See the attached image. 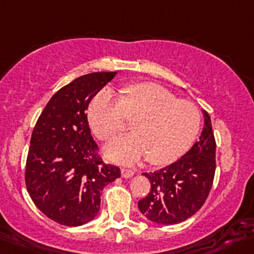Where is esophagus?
<instances>
[{
  "mask_svg": "<svg viewBox=\"0 0 254 254\" xmlns=\"http://www.w3.org/2000/svg\"><path fill=\"white\" fill-rule=\"evenodd\" d=\"M134 174H135L134 170L127 169V168H123L122 169V177L123 178H131Z\"/></svg>",
  "mask_w": 254,
  "mask_h": 254,
  "instance_id": "obj_1",
  "label": "esophagus"
}]
</instances>
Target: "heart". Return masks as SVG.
I'll return each mask as SVG.
<instances>
[{"label": "heart", "instance_id": "b5f03b06", "mask_svg": "<svg viewBox=\"0 0 254 254\" xmlns=\"http://www.w3.org/2000/svg\"><path fill=\"white\" fill-rule=\"evenodd\" d=\"M125 115L135 118V132L114 139L105 149L106 158L118 164H135L146 155L153 164L174 162L190 148L200 129L198 108L155 84L131 85L123 98L106 87L87 111L90 127L101 140L124 127Z\"/></svg>", "mask_w": 254, "mask_h": 254}]
</instances>
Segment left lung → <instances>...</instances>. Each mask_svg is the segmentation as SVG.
<instances>
[{"instance_id": "left-lung-1", "label": "left lung", "mask_w": 254, "mask_h": 254, "mask_svg": "<svg viewBox=\"0 0 254 254\" xmlns=\"http://www.w3.org/2000/svg\"><path fill=\"white\" fill-rule=\"evenodd\" d=\"M203 116L202 134L188 153L163 169L143 174L150 181L151 189L138 207L154 223H181L207 200L215 173V139L209 114L203 110Z\"/></svg>"}]
</instances>
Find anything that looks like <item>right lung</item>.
I'll return each instance as SVG.
<instances>
[{
    "instance_id": "obj_1",
    "label": "right lung",
    "mask_w": 254,
    "mask_h": 254,
    "mask_svg": "<svg viewBox=\"0 0 254 254\" xmlns=\"http://www.w3.org/2000/svg\"><path fill=\"white\" fill-rule=\"evenodd\" d=\"M116 72L80 76L56 92L37 119L26 160V188L32 202L50 219L82 226L100 210L104 187L120 177L105 164L91 136L86 110Z\"/></svg>"
}]
</instances>
